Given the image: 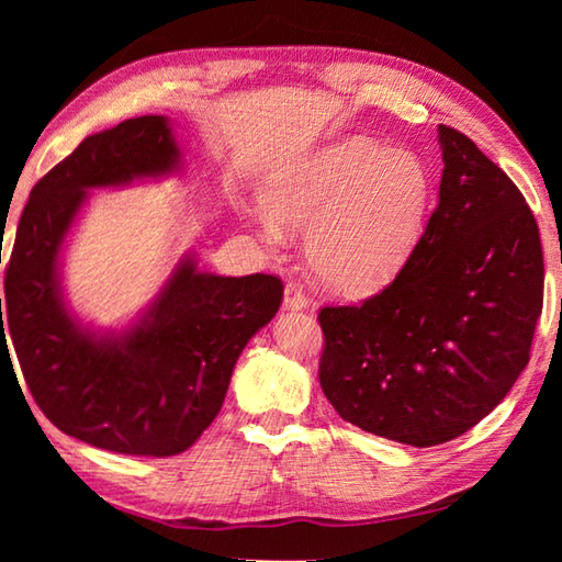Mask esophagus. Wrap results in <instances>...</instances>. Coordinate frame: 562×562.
<instances>
[{
    "label": "esophagus",
    "mask_w": 562,
    "mask_h": 562,
    "mask_svg": "<svg viewBox=\"0 0 562 562\" xmlns=\"http://www.w3.org/2000/svg\"><path fill=\"white\" fill-rule=\"evenodd\" d=\"M306 306H308V300L302 290V284L288 282V288H284V308H290V312H302Z\"/></svg>",
    "instance_id": "34e87169"
}]
</instances>
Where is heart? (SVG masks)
<instances>
[{
    "label": "heart",
    "mask_w": 562,
    "mask_h": 562,
    "mask_svg": "<svg viewBox=\"0 0 562 562\" xmlns=\"http://www.w3.org/2000/svg\"><path fill=\"white\" fill-rule=\"evenodd\" d=\"M432 200L427 164L408 149L348 137L270 178L256 224L270 244L308 232L306 260L336 294L376 292L408 260Z\"/></svg>",
    "instance_id": "heart-1"
}]
</instances>
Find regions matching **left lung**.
<instances>
[{
    "label": "left lung",
    "mask_w": 562,
    "mask_h": 562,
    "mask_svg": "<svg viewBox=\"0 0 562 562\" xmlns=\"http://www.w3.org/2000/svg\"><path fill=\"white\" fill-rule=\"evenodd\" d=\"M439 202L386 290L324 306L318 379L364 432L435 447L469 432L529 364L543 306L539 224L509 176L437 127Z\"/></svg>",
    "instance_id": "8db88e82"
}]
</instances>
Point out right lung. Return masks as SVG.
Wrapping results in <instances>:
<instances>
[{"label": "right lung", "instance_id": "right-lung-1", "mask_svg": "<svg viewBox=\"0 0 562 562\" xmlns=\"http://www.w3.org/2000/svg\"><path fill=\"white\" fill-rule=\"evenodd\" d=\"M181 169L169 117L142 115L91 135L33 186L11 248L0 342H14L33 401L65 435L133 457L186 451L217 417L246 342L282 304L274 274L222 278L186 256L123 333L71 316L59 250L91 188Z\"/></svg>", "mask_w": 562, "mask_h": 562}]
</instances>
